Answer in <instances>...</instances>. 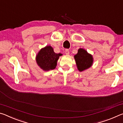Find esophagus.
I'll use <instances>...</instances> for the list:
<instances>
[{
	"mask_svg": "<svg viewBox=\"0 0 123 123\" xmlns=\"http://www.w3.org/2000/svg\"><path fill=\"white\" fill-rule=\"evenodd\" d=\"M65 53H66V55H69V50H68V49H66Z\"/></svg>",
	"mask_w": 123,
	"mask_h": 123,
	"instance_id": "obj_1",
	"label": "esophagus"
}]
</instances>
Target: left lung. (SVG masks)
Here are the masks:
<instances>
[{
    "label": "left lung",
    "instance_id": "left-lung-1",
    "mask_svg": "<svg viewBox=\"0 0 123 123\" xmlns=\"http://www.w3.org/2000/svg\"><path fill=\"white\" fill-rule=\"evenodd\" d=\"M74 59L77 68L80 72H82L90 68L93 62L92 55L82 48L78 50V53L74 56Z\"/></svg>",
    "mask_w": 123,
    "mask_h": 123
}]
</instances>
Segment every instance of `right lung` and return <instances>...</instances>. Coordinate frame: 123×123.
Returning a JSON list of instances; mask_svg holds the SVG:
<instances>
[{
    "mask_svg": "<svg viewBox=\"0 0 123 123\" xmlns=\"http://www.w3.org/2000/svg\"><path fill=\"white\" fill-rule=\"evenodd\" d=\"M62 55L61 53H55L53 48L48 45L40 50L36 55V60L41 69L48 71L55 69L57 66V60Z\"/></svg>",
    "mask_w": 123,
    "mask_h": 123,
    "instance_id": "add662e5",
    "label": "right lung"
}]
</instances>
